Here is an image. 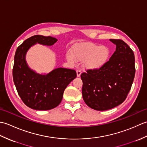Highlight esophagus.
<instances>
[{
  "mask_svg": "<svg viewBox=\"0 0 147 147\" xmlns=\"http://www.w3.org/2000/svg\"><path fill=\"white\" fill-rule=\"evenodd\" d=\"M76 74H77V76L78 77H80L81 74H82V71H81L80 70H77L76 71Z\"/></svg>",
  "mask_w": 147,
  "mask_h": 147,
  "instance_id": "esophagus-1",
  "label": "esophagus"
}]
</instances>
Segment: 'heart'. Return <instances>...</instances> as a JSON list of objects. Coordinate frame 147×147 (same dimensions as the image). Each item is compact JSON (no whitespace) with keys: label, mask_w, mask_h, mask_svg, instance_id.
<instances>
[{"label":"heart","mask_w":147,"mask_h":147,"mask_svg":"<svg viewBox=\"0 0 147 147\" xmlns=\"http://www.w3.org/2000/svg\"><path fill=\"white\" fill-rule=\"evenodd\" d=\"M109 50L105 46L88 43L79 45L73 49V55L66 54L69 62L74 64L76 61L83 62V66L88 69H97L104 65L109 56Z\"/></svg>","instance_id":"obj_1"}]
</instances>
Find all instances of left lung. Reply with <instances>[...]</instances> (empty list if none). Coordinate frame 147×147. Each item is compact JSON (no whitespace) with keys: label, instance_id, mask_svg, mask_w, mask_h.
I'll return each mask as SVG.
<instances>
[{"label":"left lung","instance_id":"obj_1","mask_svg":"<svg viewBox=\"0 0 147 147\" xmlns=\"http://www.w3.org/2000/svg\"><path fill=\"white\" fill-rule=\"evenodd\" d=\"M116 49L108 61L97 69L83 73L82 95L94 110L106 111L122 104L131 88L135 74L133 51L120 39H110Z\"/></svg>","mask_w":147,"mask_h":147}]
</instances>
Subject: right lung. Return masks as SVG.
Returning a JSON list of instances; mask_svg holds the SVG:
<instances>
[{"instance_id": "right-lung-1", "label": "right lung", "mask_w": 147, "mask_h": 147, "mask_svg": "<svg viewBox=\"0 0 147 147\" xmlns=\"http://www.w3.org/2000/svg\"><path fill=\"white\" fill-rule=\"evenodd\" d=\"M57 41L52 36L35 35L18 47L14 55L12 76L18 95L28 107L47 111L57 107L62 101L64 90L76 77L74 69L59 67L47 74H40L31 69L25 56L31 47L36 43L52 45Z\"/></svg>"}]
</instances>
